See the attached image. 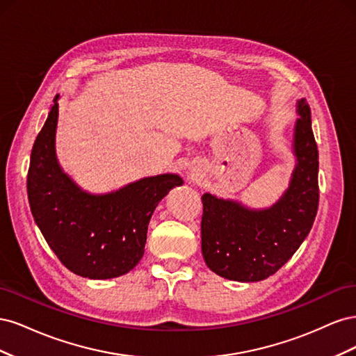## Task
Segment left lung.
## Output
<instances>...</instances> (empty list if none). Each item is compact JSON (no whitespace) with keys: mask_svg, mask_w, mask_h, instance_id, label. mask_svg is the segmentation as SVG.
<instances>
[{"mask_svg":"<svg viewBox=\"0 0 356 356\" xmlns=\"http://www.w3.org/2000/svg\"><path fill=\"white\" fill-rule=\"evenodd\" d=\"M294 153L297 166L289 188L270 209L251 211L238 202L203 195L202 254L213 273L239 282L272 276L303 243L318 204V145L310 108L298 102Z\"/></svg>","mask_w":356,"mask_h":356,"instance_id":"1","label":"left lung"}]
</instances>
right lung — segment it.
<instances>
[{
  "instance_id": "add662e5",
  "label": "right lung",
  "mask_w": 356,
  "mask_h": 356,
  "mask_svg": "<svg viewBox=\"0 0 356 356\" xmlns=\"http://www.w3.org/2000/svg\"><path fill=\"white\" fill-rule=\"evenodd\" d=\"M56 123L58 96L31 153L26 190L32 217L51 251L72 273L89 279L122 276L144 255L157 203L182 179L165 174L110 195H88L58 165Z\"/></svg>"
}]
</instances>
